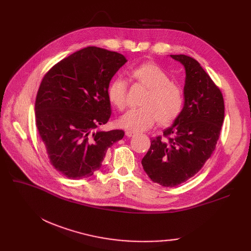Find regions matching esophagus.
Segmentation results:
<instances>
[{
  "label": "esophagus",
  "instance_id": "obj_1",
  "mask_svg": "<svg viewBox=\"0 0 251 251\" xmlns=\"http://www.w3.org/2000/svg\"><path fill=\"white\" fill-rule=\"evenodd\" d=\"M136 133L135 132H133V131H129V130H127L126 132H125V135L127 136V137H132V136H134Z\"/></svg>",
  "mask_w": 251,
  "mask_h": 251
}]
</instances>
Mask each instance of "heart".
<instances>
[{
    "instance_id": "b5f03b06",
    "label": "heart",
    "mask_w": 251,
    "mask_h": 251,
    "mask_svg": "<svg viewBox=\"0 0 251 251\" xmlns=\"http://www.w3.org/2000/svg\"><path fill=\"white\" fill-rule=\"evenodd\" d=\"M133 80L147 88L138 109L123 115L119 124L136 132L153 126L157 121L161 126L174 123L181 115L185 99L182 87L173 82L170 75L155 63H143L131 71ZM110 102L118 110H124L127 103V82L122 77L114 78L107 89Z\"/></svg>"
}]
</instances>
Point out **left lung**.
Returning <instances> with one entry per match:
<instances>
[{"mask_svg": "<svg viewBox=\"0 0 251 251\" xmlns=\"http://www.w3.org/2000/svg\"><path fill=\"white\" fill-rule=\"evenodd\" d=\"M185 67V103L174 124L164 131V139H151L141 161L155 183L175 187L200 172L213 154L224 121L225 104L220 88L195 59L171 55Z\"/></svg>", "mask_w": 251, "mask_h": 251, "instance_id": "left-lung-1", "label": "left lung"}]
</instances>
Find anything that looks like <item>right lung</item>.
Segmentation results:
<instances>
[{"instance_id": "right-lung-1", "label": "right lung", "mask_w": 251, "mask_h": 251, "mask_svg": "<svg viewBox=\"0 0 251 251\" xmlns=\"http://www.w3.org/2000/svg\"><path fill=\"white\" fill-rule=\"evenodd\" d=\"M127 62L117 51L87 47L47 72L35 100V124L50 164L64 176L83 179L101 167L123 130L100 131L111 117L107 89Z\"/></svg>"}]
</instances>
